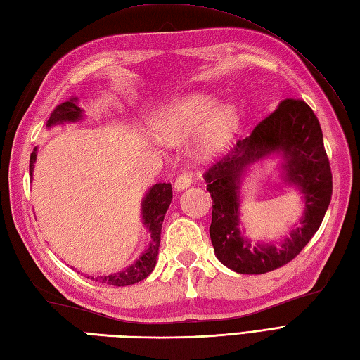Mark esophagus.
<instances>
[{"label": "esophagus", "instance_id": "esophagus-1", "mask_svg": "<svg viewBox=\"0 0 360 360\" xmlns=\"http://www.w3.org/2000/svg\"><path fill=\"white\" fill-rule=\"evenodd\" d=\"M192 182H193L192 174H190V173H182V174L178 176V178H176L174 188L178 190V192H182V190H186V188H188L190 186H192Z\"/></svg>", "mask_w": 360, "mask_h": 360}]
</instances>
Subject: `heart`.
I'll use <instances>...</instances> for the list:
<instances>
[{"label":"heart","mask_w":360,"mask_h":360,"mask_svg":"<svg viewBox=\"0 0 360 360\" xmlns=\"http://www.w3.org/2000/svg\"><path fill=\"white\" fill-rule=\"evenodd\" d=\"M238 120V108L233 103L215 105V98L207 94H187L165 106L155 122V133L162 142L173 143L200 128L193 153L205 159L231 141Z\"/></svg>","instance_id":"obj_1"}]
</instances>
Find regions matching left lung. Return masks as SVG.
Instances as JSON below:
<instances>
[{
  "mask_svg": "<svg viewBox=\"0 0 360 360\" xmlns=\"http://www.w3.org/2000/svg\"><path fill=\"white\" fill-rule=\"evenodd\" d=\"M271 155L281 159V185L302 195L304 213L289 236L278 242L254 243L245 236L240 221L242 179L252 165ZM204 176L213 200V250L221 263L238 274H266L294 259L319 231L333 193L319 119L307 103L295 98L281 101L250 136L236 142Z\"/></svg>",
  "mask_w": 360,
  "mask_h": 360,
  "instance_id": "1",
  "label": "left lung"
}]
</instances>
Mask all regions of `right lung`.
Segmentation results:
<instances>
[{
    "label": "right lung",
    "instance_id": "1",
    "mask_svg": "<svg viewBox=\"0 0 360 360\" xmlns=\"http://www.w3.org/2000/svg\"><path fill=\"white\" fill-rule=\"evenodd\" d=\"M83 117H85V114H83V110H80V106L77 105V98H71V101L58 105L57 108L52 111L48 124H46V128H52L56 125H63V124H74V122H80ZM37 151L38 150L35 147L34 151L30 153V160H29L30 176L34 173ZM172 198H173L172 184L159 182V184L150 187L147 190V193H145V196L142 198V204H141L142 224L150 233L147 249L142 252L139 258H137L133 264L127 266L124 271L114 272L110 275H98V277L89 275L86 278H91L98 283H105V285H110V286H128V285H134V283H139L143 278H147L156 266L159 244H160V229H162L165 213L168 207H170Z\"/></svg>",
    "mask_w": 360,
    "mask_h": 360
}]
</instances>
